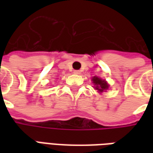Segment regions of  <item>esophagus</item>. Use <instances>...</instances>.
<instances>
[{"mask_svg":"<svg viewBox=\"0 0 153 153\" xmlns=\"http://www.w3.org/2000/svg\"><path fill=\"white\" fill-rule=\"evenodd\" d=\"M74 74H79L80 71L79 70H74Z\"/></svg>","mask_w":153,"mask_h":153,"instance_id":"esophagus-1","label":"esophagus"}]
</instances>
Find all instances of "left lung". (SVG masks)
I'll return each mask as SVG.
<instances>
[{
    "label": "left lung",
    "instance_id": "8db88e82",
    "mask_svg": "<svg viewBox=\"0 0 153 153\" xmlns=\"http://www.w3.org/2000/svg\"><path fill=\"white\" fill-rule=\"evenodd\" d=\"M92 80H93V84L95 85L94 88L97 90L100 93H102V92L109 88V84L106 83V81L100 79L98 77L94 76L92 79Z\"/></svg>",
    "mask_w": 153,
    "mask_h": 153
}]
</instances>
